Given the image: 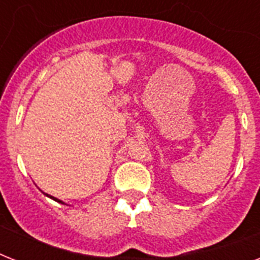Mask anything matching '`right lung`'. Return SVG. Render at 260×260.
<instances>
[{
	"label": "right lung",
	"mask_w": 260,
	"mask_h": 260,
	"mask_svg": "<svg viewBox=\"0 0 260 260\" xmlns=\"http://www.w3.org/2000/svg\"><path fill=\"white\" fill-rule=\"evenodd\" d=\"M46 194V193H44ZM47 197H50V198H52V200H54V201H56V202H59V204H64V202L63 201H60V200H58V198H55V197H52V196H50V194H46Z\"/></svg>",
	"instance_id": "right-lung-1"
}]
</instances>
